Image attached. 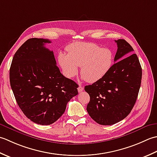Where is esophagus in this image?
<instances>
[{
    "label": "esophagus",
    "mask_w": 157,
    "mask_h": 157,
    "mask_svg": "<svg viewBox=\"0 0 157 157\" xmlns=\"http://www.w3.org/2000/svg\"><path fill=\"white\" fill-rule=\"evenodd\" d=\"M83 90H84V88H83V87H82L81 85H80L79 87H78V91L79 93H81V92H82Z\"/></svg>",
    "instance_id": "34e87169"
}]
</instances>
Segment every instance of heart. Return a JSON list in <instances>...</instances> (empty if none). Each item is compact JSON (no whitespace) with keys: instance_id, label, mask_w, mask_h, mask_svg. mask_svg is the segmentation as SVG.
I'll return each mask as SVG.
<instances>
[{"instance_id":"heart-1","label":"heart","mask_w":157,"mask_h":157,"mask_svg":"<svg viewBox=\"0 0 157 157\" xmlns=\"http://www.w3.org/2000/svg\"><path fill=\"white\" fill-rule=\"evenodd\" d=\"M68 55L59 53L58 62L65 76L72 78L78 72L88 82L101 79L113 68L114 55L110 48H101L93 43H75L68 47Z\"/></svg>"}]
</instances>
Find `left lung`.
I'll return each instance as SVG.
<instances>
[{
    "mask_svg": "<svg viewBox=\"0 0 157 157\" xmlns=\"http://www.w3.org/2000/svg\"><path fill=\"white\" fill-rule=\"evenodd\" d=\"M115 42L116 63L104 77L85 87L90 96L87 106L89 116L102 125L119 122L131 113L141 85L142 67L136 54L130 55L132 47L124 39Z\"/></svg>",
    "mask_w": 157,
    "mask_h": 157,
    "instance_id": "left-lung-1",
    "label": "left lung"
}]
</instances>
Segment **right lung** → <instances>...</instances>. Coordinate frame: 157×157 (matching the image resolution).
Returning <instances> with one entry per match:
<instances>
[{"label": "right lung", "instance_id": "1", "mask_svg": "<svg viewBox=\"0 0 157 157\" xmlns=\"http://www.w3.org/2000/svg\"><path fill=\"white\" fill-rule=\"evenodd\" d=\"M49 39L33 38L13 57L9 79L16 101L34 123L48 125L59 119L66 105L78 94V85L61 74Z\"/></svg>", "mask_w": 157, "mask_h": 157}]
</instances>
